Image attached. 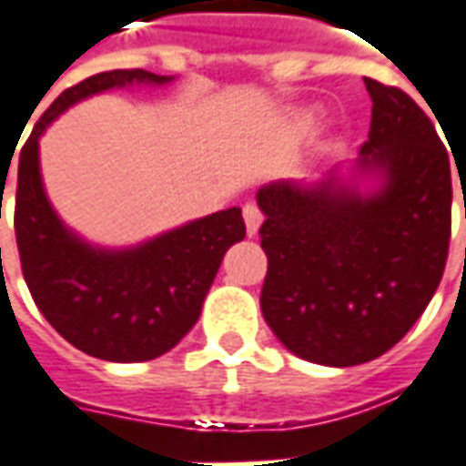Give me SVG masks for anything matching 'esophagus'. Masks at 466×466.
Wrapping results in <instances>:
<instances>
[{
  "label": "esophagus",
  "mask_w": 466,
  "mask_h": 466,
  "mask_svg": "<svg viewBox=\"0 0 466 466\" xmlns=\"http://www.w3.org/2000/svg\"><path fill=\"white\" fill-rule=\"evenodd\" d=\"M242 217H244V224H247V234L254 237L257 229H259V224H262V209H259L257 204L247 202L242 207Z\"/></svg>",
  "instance_id": "34e87169"
}]
</instances>
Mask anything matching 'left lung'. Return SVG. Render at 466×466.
I'll use <instances>...</instances> for the list:
<instances>
[{"instance_id":"8db88e82","label":"left lung","mask_w":466,"mask_h":466,"mask_svg":"<svg viewBox=\"0 0 466 466\" xmlns=\"http://www.w3.org/2000/svg\"><path fill=\"white\" fill-rule=\"evenodd\" d=\"M364 85L371 124L360 167L384 172L380 192L361 197L334 179L257 192L264 319L297 357L329 367L364 364L400 342L450 254L451 172L440 134L400 86Z\"/></svg>"}]
</instances>
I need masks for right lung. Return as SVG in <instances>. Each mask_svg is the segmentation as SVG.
<instances>
[{
    "label": "right lung",
    "instance_id": "1",
    "mask_svg": "<svg viewBox=\"0 0 466 466\" xmlns=\"http://www.w3.org/2000/svg\"><path fill=\"white\" fill-rule=\"evenodd\" d=\"M134 82L167 85L169 76L112 69L65 89L35 124L16 172L15 234L29 294L66 342L106 361H147L172 350L199 319L224 252L247 234L242 209L232 207L137 249L102 252L56 219L39 177V134L79 99Z\"/></svg>",
    "mask_w": 466,
    "mask_h": 466
}]
</instances>
